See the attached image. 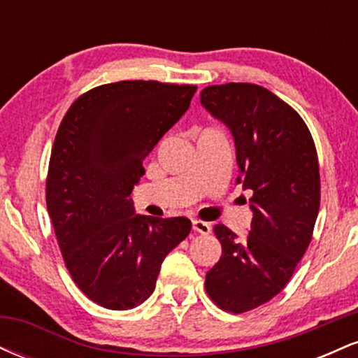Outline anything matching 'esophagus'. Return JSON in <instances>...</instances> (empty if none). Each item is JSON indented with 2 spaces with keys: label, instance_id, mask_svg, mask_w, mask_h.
I'll return each mask as SVG.
<instances>
[{
  "label": "esophagus",
  "instance_id": "1",
  "mask_svg": "<svg viewBox=\"0 0 358 358\" xmlns=\"http://www.w3.org/2000/svg\"><path fill=\"white\" fill-rule=\"evenodd\" d=\"M192 227H193V231L199 232V234L210 232V225H208L207 222H202V220H192Z\"/></svg>",
  "mask_w": 358,
  "mask_h": 358
}]
</instances>
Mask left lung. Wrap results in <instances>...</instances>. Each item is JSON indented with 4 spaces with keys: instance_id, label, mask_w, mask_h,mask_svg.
Instances as JSON below:
<instances>
[{
    "instance_id": "8db88e82",
    "label": "left lung",
    "mask_w": 358,
    "mask_h": 358,
    "mask_svg": "<svg viewBox=\"0 0 358 358\" xmlns=\"http://www.w3.org/2000/svg\"><path fill=\"white\" fill-rule=\"evenodd\" d=\"M200 102L231 129L237 183L252 193L244 241L225 225L213 227L222 256L205 289L222 310L245 313L281 293L310 245L320 208L318 156L296 110L261 85H208Z\"/></svg>"
}]
</instances>
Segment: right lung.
Wrapping results in <instances>:
<instances>
[{"label": "right lung", "instance_id": "obj_1", "mask_svg": "<svg viewBox=\"0 0 358 358\" xmlns=\"http://www.w3.org/2000/svg\"><path fill=\"white\" fill-rule=\"evenodd\" d=\"M195 85L121 80L89 90L62 119L47 176V208L79 289L108 310L155 291L163 259L192 231L185 217L139 215L131 199L143 159L190 108Z\"/></svg>", "mask_w": 358, "mask_h": 358}]
</instances>
